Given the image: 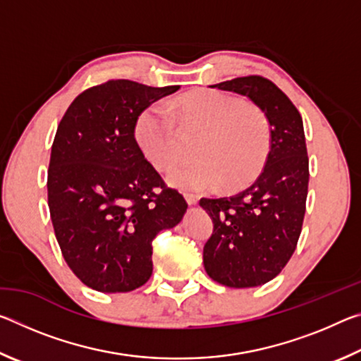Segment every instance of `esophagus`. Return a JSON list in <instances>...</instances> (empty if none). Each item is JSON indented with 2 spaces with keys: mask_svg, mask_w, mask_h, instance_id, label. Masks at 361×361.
<instances>
[{
  "mask_svg": "<svg viewBox=\"0 0 361 361\" xmlns=\"http://www.w3.org/2000/svg\"><path fill=\"white\" fill-rule=\"evenodd\" d=\"M185 199H186V202L189 204V205H195L199 202V195H195V194H185Z\"/></svg>",
  "mask_w": 361,
  "mask_h": 361,
  "instance_id": "1",
  "label": "esophagus"
}]
</instances>
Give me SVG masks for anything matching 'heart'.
<instances>
[{"instance_id": "obj_1", "label": "heart", "mask_w": 361, "mask_h": 361, "mask_svg": "<svg viewBox=\"0 0 361 361\" xmlns=\"http://www.w3.org/2000/svg\"><path fill=\"white\" fill-rule=\"evenodd\" d=\"M183 129L202 132L195 159L169 173V183L186 191H210L224 183L239 189L259 175L271 149V132L262 109L219 90H199L175 103ZM137 140L156 169H172L186 156L175 118L154 103L140 114Z\"/></svg>"}]
</instances>
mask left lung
Returning <instances> with one entry per match:
<instances>
[{"label": "left lung", "mask_w": 361, "mask_h": 361, "mask_svg": "<svg viewBox=\"0 0 361 361\" xmlns=\"http://www.w3.org/2000/svg\"><path fill=\"white\" fill-rule=\"evenodd\" d=\"M210 87L248 97L262 109L271 151L253 185L231 197L200 199L213 221L204 266L215 282L250 288L277 277L295 253L309 186V157L302 118L276 84L243 76Z\"/></svg>", "instance_id": "obj_1"}]
</instances>
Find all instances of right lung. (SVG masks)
Returning <instances> with one entry per match:
<instances>
[{
  "label": "right lung",
  "instance_id": "right-lung-1",
  "mask_svg": "<svg viewBox=\"0 0 361 361\" xmlns=\"http://www.w3.org/2000/svg\"><path fill=\"white\" fill-rule=\"evenodd\" d=\"M180 85L111 79L79 94L52 143L47 202L66 264L89 288L127 293L152 274V240L188 204L135 140L138 116Z\"/></svg>",
  "mask_w": 361,
  "mask_h": 361
}]
</instances>
